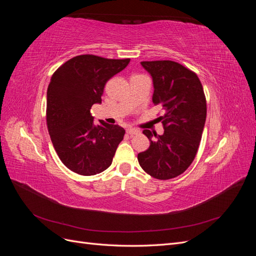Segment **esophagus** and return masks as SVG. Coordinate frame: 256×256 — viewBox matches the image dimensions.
Returning a JSON list of instances; mask_svg holds the SVG:
<instances>
[{
  "label": "esophagus",
  "instance_id": "esophagus-1",
  "mask_svg": "<svg viewBox=\"0 0 256 256\" xmlns=\"http://www.w3.org/2000/svg\"><path fill=\"white\" fill-rule=\"evenodd\" d=\"M126 131H127V134L130 136H134V134H140V131H138L136 128H132V127H128Z\"/></svg>",
  "mask_w": 256,
  "mask_h": 256
}]
</instances>
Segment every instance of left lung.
Segmentation results:
<instances>
[{
	"instance_id": "1",
	"label": "left lung",
	"mask_w": 256,
	"mask_h": 256,
	"mask_svg": "<svg viewBox=\"0 0 256 256\" xmlns=\"http://www.w3.org/2000/svg\"><path fill=\"white\" fill-rule=\"evenodd\" d=\"M154 84L152 102L160 104L164 128L158 136L143 130L148 150L138 154L141 168L157 180L177 177L187 170L198 152L206 120V98L198 76L173 60L141 62Z\"/></svg>"
}]
</instances>
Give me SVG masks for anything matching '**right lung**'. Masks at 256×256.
Returning <instances> with one entry per match:
<instances>
[{
    "label": "right lung",
    "mask_w": 256,
    "mask_h": 256,
    "mask_svg": "<svg viewBox=\"0 0 256 256\" xmlns=\"http://www.w3.org/2000/svg\"><path fill=\"white\" fill-rule=\"evenodd\" d=\"M130 58L110 60L84 54L67 60L51 76L47 90V126L60 161L72 172L90 176L112 164L125 129L99 120L90 108L102 104L104 85Z\"/></svg>",
    "instance_id": "obj_1"
}]
</instances>
